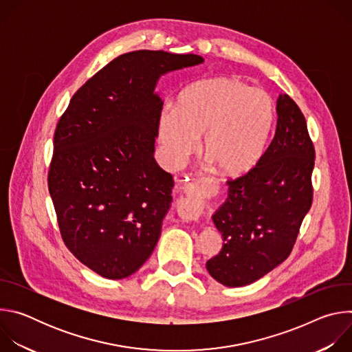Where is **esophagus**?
Listing matches in <instances>:
<instances>
[{"instance_id": "esophagus-1", "label": "esophagus", "mask_w": 352, "mask_h": 352, "mask_svg": "<svg viewBox=\"0 0 352 352\" xmlns=\"http://www.w3.org/2000/svg\"><path fill=\"white\" fill-rule=\"evenodd\" d=\"M216 195V188L213 184L202 182L199 185H186L185 196H182L178 202V209L182 216L193 219L202 214L206 199H210Z\"/></svg>"}]
</instances>
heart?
Masks as SVG:
<instances>
[{
    "mask_svg": "<svg viewBox=\"0 0 352 352\" xmlns=\"http://www.w3.org/2000/svg\"><path fill=\"white\" fill-rule=\"evenodd\" d=\"M276 118L274 102L262 89L231 76L188 86L177 106L157 116V140L164 159L178 166L202 136L200 152L223 177L235 178L261 160Z\"/></svg>",
    "mask_w": 352,
    "mask_h": 352,
    "instance_id": "1",
    "label": "heart"
}]
</instances>
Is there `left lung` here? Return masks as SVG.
<instances>
[{"instance_id":"1","label":"left lung","mask_w":352,"mask_h":352,"mask_svg":"<svg viewBox=\"0 0 352 352\" xmlns=\"http://www.w3.org/2000/svg\"><path fill=\"white\" fill-rule=\"evenodd\" d=\"M277 126L248 174L231 179L228 197L212 216L223 238L209 274L227 287L254 283L291 254L312 206L315 147L302 111L288 94L277 98Z\"/></svg>"}]
</instances>
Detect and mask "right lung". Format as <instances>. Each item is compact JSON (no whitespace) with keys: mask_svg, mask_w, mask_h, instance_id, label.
I'll list each match as a JSON object with an SVG mask.
<instances>
[{"mask_svg":"<svg viewBox=\"0 0 352 352\" xmlns=\"http://www.w3.org/2000/svg\"><path fill=\"white\" fill-rule=\"evenodd\" d=\"M196 54L139 50L100 69L71 98L48 171L60 231L74 256L125 278L155 250L174 179L156 163L160 76L202 64Z\"/></svg>","mask_w":352,"mask_h":352,"instance_id":"1","label":"right lung"}]
</instances>
